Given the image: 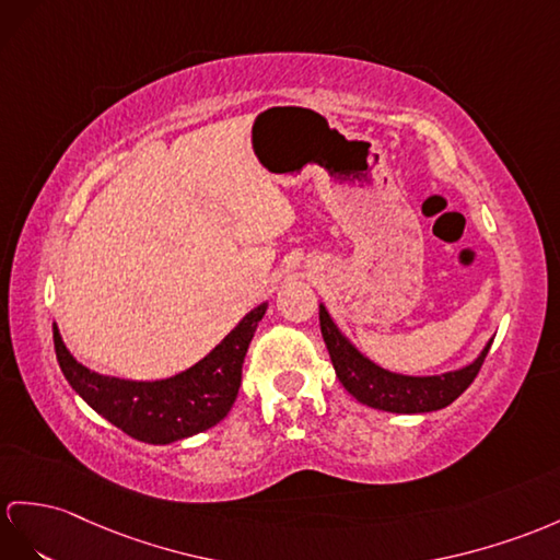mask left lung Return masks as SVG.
Masks as SVG:
<instances>
[{
	"label": "left lung",
	"mask_w": 560,
	"mask_h": 560,
	"mask_svg": "<svg viewBox=\"0 0 560 560\" xmlns=\"http://www.w3.org/2000/svg\"><path fill=\"white\" fill-rule=\"evenodd\" d=\"M320 332L327 351H330L335 373L345 389L357 401L389 413H430L446 408L472 385V380L480 373L487 359L489 347H492V342H489L480 357L456 373L408 377L385 371V368L368 361L363 353L353 349L327 316L325 306H320Z\"/></svg>",
	"instance_id": "obj_1"
}]
</instances>
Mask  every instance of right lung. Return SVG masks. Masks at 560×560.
<instances>
[{
  "instance_id": "right-lung-1",
  "label": "right lung",
  "mask_w": 560,
  "mask_h": 560,
  "mask_svg": "<svg viewBox=\"0 0 560 560\" xmlns=\"http://www.w3.org/2000/svg\"><path fill=\"white\" fill-rule=\"evenodd\" d=\"M264 313L266 304L256 306L207 359L159 383H130L92 373L68 353L57 325L54 349L68 385L102 418L138 442L171 444L213 428L233 408L242 385V363Z\"/></svg>"
}]
</instances>
